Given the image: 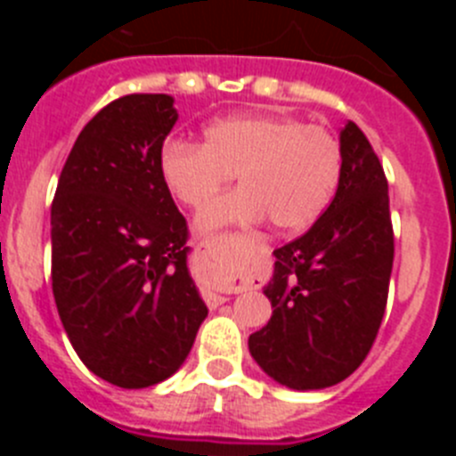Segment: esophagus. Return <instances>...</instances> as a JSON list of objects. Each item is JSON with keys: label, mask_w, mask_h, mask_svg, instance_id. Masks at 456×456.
<instances>
[{"label": "esophagus", "mask_w": 456, "mask_h": 456, "mask_svg": "<svg viewBox=\"0 0 456 456\" xmlns=\"http://www.w3.org/2000/svg\"><path fill=\"white\" fill-rule=\"evenodd\" d=\"M241 285H235V288H232V292H241ZM205 301H208V304H212V305H216V304H224L225 301V297H221V294H205Z\"/></svg>", "instance_id": "1"}]
</instances>
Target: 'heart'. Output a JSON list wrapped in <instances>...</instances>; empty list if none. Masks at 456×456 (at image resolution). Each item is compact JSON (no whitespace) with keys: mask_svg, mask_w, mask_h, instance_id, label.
Returning a JSON list of instances; mask_svg holds the SVG:
<instances>
[{"mask_svg":"<svg viewBox=\"0 0 456 456\" xmlns=\"http://www.w3.org/2000/svg\"><path fill=\"white\" fill-rule=\"evenodd\" d=\"M340 173L336 134L292 116H232L205 127L203 146L171 139L159 152L164 184L191 209L209 208L237 175L240 191L203 212L200 231L265 216L281 232L304 231L329 208Z\"/></svg>","mask_w":456,"mask_h":456,"instance_id":"heart-1","label":"heart"}]
</instances>
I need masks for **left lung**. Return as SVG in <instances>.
<instances>
[{
  "mask_svg": "<svg viewBox=\"0 0 456 456\" xmlns=\"http://www.w3.org/2000/svg\"><path fill=\"white\" fill-rule=\"evenodd\" d=\"M342 173L324 215L276 248L265 288L273 315L248 338L256 363L278 384L317 390L347 379L377 340L388 301L395 235L388 180L368 136L340 132Z\"/></svg>",
  "mask_w": 456,
  "mask_h": 456,
  "instance_id": "8db88e82",
  "label": "left lung"
}]
</instances>
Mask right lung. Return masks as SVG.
Listing matches in <instances>:
<instances>
[{"instance_id":"obj_1","label":"right lung","mask_w":456,"mask_h":456,"mask_svg":"<svg viewBox=\"0 0 456 456\" xmlns=\"http://www.w3.org/2000/svg\"><path fill=\"white\" fill-rule=\"evenodd\" d=\"M171 95L132 93L79 132L52 200V292L82 363L148 388L184 363L208 317L187 269V221L159 175Z\"/></svg>"}]
</instances>
